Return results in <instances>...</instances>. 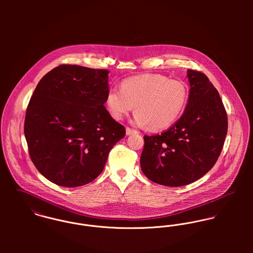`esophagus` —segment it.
Masks as SVG:
<instances>
[{
  "label": "esophagus",
  "mask_w": 253,
  "mask_h": 253,
  "mask_svg": "<svg viewBox=\"0 0 253 253\" xmlns=\"http://www.w3.org/2000/svg\"><path fill=\"white\" fill-rule=\"evenodd\" d=\"M126 135H131L133 133H137V130H134V129H132L130 127H126Z\"/></svg>",
  "instance_id": "obj_1"
}]
</instances>
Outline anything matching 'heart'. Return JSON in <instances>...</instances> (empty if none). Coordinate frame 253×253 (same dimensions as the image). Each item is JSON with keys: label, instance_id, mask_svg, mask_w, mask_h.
I'll return each instance as SVG.
<instances>
[{"label": "heart", "instance_id": "1", "mask_svg": "<svg viewBox=\"0 0 253 253\" xmlns=\"http://www.w3.org/2000/svg\"><path fill=\"white\" fill-rule=\"evenodd\" d=\"M188 98L189 88L185 83L159 74H144L125 79L120 89L111 87L105 103L117 121L123 120L135 106L137 126L162 130L177 121Z\"/></svg>", "mask_w": 253, "mask_h": 253}]
</instances>
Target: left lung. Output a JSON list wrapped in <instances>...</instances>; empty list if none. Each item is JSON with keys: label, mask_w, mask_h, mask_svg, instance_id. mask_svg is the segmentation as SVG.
Here are the masks:
<instances>
[{"label": "left lung", "mask_w": 253, "mask_h": 253, "mask_svg": "<svg viewBox=\"0 0 253 253\" xmlns=\"http://www.w3.org/2000/svg\"><path fill=\"white\" fill-rule=\"evenodd\" d=\"M188 103L167 131L144 135L140 167L148 179L180 187L200 179L215 165L228 130L226 110L204 73L188 70Z\"/></svg>", "instance_id": "8db88e82"}]
</instances>
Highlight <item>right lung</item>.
<instances>
[{
    "instance_id": "right-lung-1",
    "label": "right lung",
    "mask_w": 253,
    "mask_h": 253,
    "mask_svg": "<svg viewBox=\"0 0 253 253\" xmlns=\"http://www.w3.org/2000/svg\"><path fill=\"white\" fill-rule=\"evenodd\" d=\"M108 70L63 64L45 74L29 101L24 134L30 158L47 180L79 187L103 170L126 128L104 103Z\"/></svg>"
}]
</instances>
